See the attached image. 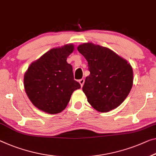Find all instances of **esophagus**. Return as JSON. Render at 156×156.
Segmentation results:
<instances>
[{
  "instance_id": "obj_1",
  "label": "esophagus",
  "mask_w": 156,
  "mask_h": 156,
  "mask_svg": "<svg viewBox=\"0 0 156 156\" xmlns=\"http://www.w3.org/2000/svg\"><path fill=\"white\" fill-rule=\"evenodd\" d=\"M79 82H80V83L81 84V86L82 87L83 83H84V79H81V80H79Z\"/></svg>"
}]
</instances>
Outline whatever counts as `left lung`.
<instances>
[{"label": "left lung", "instance_id": "1", "mask_svg": "<svg viewBox=\"0 0 156 156\" xmlns=\"http://www.w3.org/2000/svg\"><path fill=\"white\" fill-rule=\"evenodd\" d=\"M77 50L88 61L90 72L82 88L88 102L100 112L116 108L133 86L130 65L108 48L92 43L81 44Z\"/></svg>", "mask_w": 156, "mask_h": 156}]
</instances>
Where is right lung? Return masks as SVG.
Instances as JSON below:
<instances>
[{
	"label": "right lung",
	"instance_id": "right-lung-1",
	"mask_svg": "<svg viewBox=\"0 0 156 156\" xmlns=\"http://www.w3.org/2000/svg\"><path fill=\"white\" fill-rule=\"evenodd\" d=\"M73 44L52 49L33 63L24 75V88L31 102L49 114H58L68 105L73 93L81 88L67 63Z\"/></svg>",
	"mask_w": 156,
	"mask_h": 156
}]
</instances>
